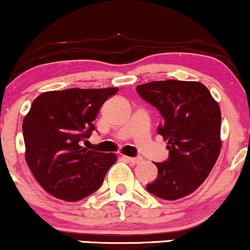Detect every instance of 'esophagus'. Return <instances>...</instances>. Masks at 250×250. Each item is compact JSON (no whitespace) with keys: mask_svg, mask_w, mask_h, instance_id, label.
<instances>
[{"mask_svg":"<svg viewBox=\"0 0 250 250\" xmlns=\"http://www.w3.org/2000/svg\"><path fill=\"white\" fill-rule=\"evenodd\" d=\"M125 160H127L128 163H132V164H138L142 161V158H130V156H124Z\"/></svg>","mask_w":250,"mask_h":250,"instance_id":"esophagus-1","label":"esophagus"}]
</instances>
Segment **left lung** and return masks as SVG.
Instances as JSON below:
<instances>
[{
  "label": "left lung",
  "instance_id": "8db88e82",
  "mask_svg": "<svg viewBox=\"0 0 250 250\" xmlns=\"http://www.w3.org/2000/svg\"><path fill=\"white\" fill-rule=\"evenodd\" d=\"M136 90L161 114L158 133L168 144V159L154 163L158 177L146 190L171 201L188 196L206 181L219 156V104L199 82H150Z\"/></svg>",
  "mask_w": 250,
  "mask_h": 250
}]
</instances>
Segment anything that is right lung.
I'll return each mask as SVG.
<instances>
[{
	"label": "right lung",
	"instance_id": "right-lung-1",
	"mask_svg": "<svg viewBox=\"0 0 250 250\" xmlns=\"http://www.w3.org/2000/svg\"><path fill=\"white\" fill-rule=\"evenodd\" d=\"M118 87L66 89L33 100L22 122L25 158L41 187L54 197L74 202L96 191L117 161L115 154L82 146L94 120Z\"/></svg>",
	"mask_w": 250,
	"mask_h": 250
}]
</instances>
